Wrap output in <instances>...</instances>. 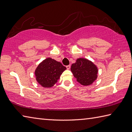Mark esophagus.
Here are the masks:
<instances>
[{"label": "esophagus", "mask_w": 132, "mask_h": 132, "mask_svg": "<svg viewBox=\"0 0 132 132\" xmlns=\"http://www.w3.org/2000/svg\"><path fill=\"white\" fill-rule=\"evenodd\" d=\"M70 64H69V65H68V66H66V68H67V69H68V70H69L70 69Z\"/></svg>", "instance_id": "34e87169"}]
</instances>
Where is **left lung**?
<instances>
[{"label": "left lung", "instance_id": "8db88e82", "mask_svg": "<svg viewBox=\"0 0 132 132\" xmlns=\"http://www.w3.org/2000/svg\"><path fill=\"white\" fill-rule=\"evenodd\" d=\"M71 71L77 80L81 85L88 86L97 78V68L92 62L85 58H78L72 64Z\"/></svg>", "mask_w": 132, "mask_h": 132}]
</instances>
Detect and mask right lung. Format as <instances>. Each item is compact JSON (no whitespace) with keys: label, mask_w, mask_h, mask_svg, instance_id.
<instances>
[{"label":"right lung","mask_w":132,"mask_h":132,"mask_svg":"<svg viewBox=\"0 0 132 132\" xmlns=\"http://www.w3.org/2000/svg\"><path fill=\"white\" fill-rule=\"evenodd\" d=\"M66 69V67L61 62L51 58H47L39 64L36 68V80L44 87H52L57 82V80Z\"/></svg>","instance_id":"right-lung-1"}]
</instances>
